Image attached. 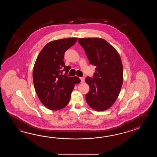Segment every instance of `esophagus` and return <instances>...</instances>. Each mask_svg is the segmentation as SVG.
Listing matches in <instances>:
<instances>
[{"label":"esophagus","mask_w":157,"mask_h":157,"mask_svg":"<svg viewBox=\"0 0 157 157\" xmlns=\"http://www.w3.org/2000/svg\"><path fill=\"white\" fill-rule=\"evenodd\" d=\"M80 80L81 81V82H84V81H85V77H80Z\"/></svg>","instance_id":"1"}]
</instances>
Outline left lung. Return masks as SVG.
I'll return each instance as SVG.
<instances>
[{"mask_svg":"<svg viewBox=\"0 0 157 157\" xmlns=\"http://www.w3.org/2000/svg\"><path fill=\"white\" fill-rule=\"evenodd\" d=\"M89 63L96 66L93 77L85 81L90 87L86 94L87 103L93 109H109L119 95L123 83V66L117 50L106 40L100 38H79Z\"/></svg>","mask_w":157,"mask_h":157,"instance_id":"8db88e82","label":"left lung"}]
</instances>
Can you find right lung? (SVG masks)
Segmentation results:
<instances>
[{
	"mask_svg": "<svg viewBox=\"0 0 157 157\" xmlns=\"http://www.w3.org/2000/svg\"><path fill=\"white\" fill-rule=\"evenodd\" d=\"M77 40L74 37L50 41L41 50L35 62L33 73L34 87L41 103L51 110L66 107L75 85L81 82L77 76H67L71 67L65 66L63 60L64 53Z\"/></svg>",
	"mask_w": 157,
	"mask_h": 157,
	"instance_id": "1",
	"label": "right lung"
}]
</instances>
